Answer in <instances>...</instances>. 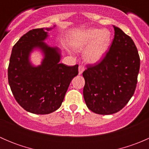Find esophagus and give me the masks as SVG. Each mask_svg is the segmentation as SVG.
<instances>
[{"label":"esophagus","mask_w":149,"mask_h":149,"mask_svg":"<svg viewBox=\"0 0 149 149\" xmlns=\"http://www.w3.org/2000/svg\"><path fill=\"white\" fill-rule=\"evenodd\" d=\"M84 70H85V68H84V66H83V65L79 66V74H81V73L84 71Z\"/></svg>","instance_id":"34e87169"}]
</instances>
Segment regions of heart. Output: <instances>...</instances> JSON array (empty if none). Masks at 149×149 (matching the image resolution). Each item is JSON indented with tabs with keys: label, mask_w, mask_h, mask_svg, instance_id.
I'll use <instances>...</instances> for the list:
<instances>
[{
	"label": "heart",
	"mask_w": 149,
	"mask_h": 149,
	"mask_svg": "<svg viewBox=\"0 0 149 149\" xmlns=\"http://www.w3.org/2000/svg\"><path fill=\"white\" fill-rule=\"evenodd\" d=\"M110 42L111 34L108 30L90 29L81 33L73 45L77 50L88 46L84 52V59L90 63H95L105 56Z\"/></svg>",
	"instance_id": "heart-1"
}]
</instances>
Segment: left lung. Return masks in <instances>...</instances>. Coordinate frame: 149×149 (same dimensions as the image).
<instances>
[{
  "mask_svg": "<svg viewBox=\"0 0 149 149\" xmlns=\"http://www.w3.org/2000/svg\"><path fill=\"white\" fill-rule=\"evenodd\" d=\"M113 26L115 37L109 51L100 63L87 65L83 72L86 104L100 115L116 113L127 104L136 90L140 69L134 42Z\"/></svg>",
  "mask_w": 149,
  "mask_h": 149,
  "instance_id": "obj_1",
  "label": "left lung"
}]
</instances>
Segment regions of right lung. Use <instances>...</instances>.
I'll return each instance as SVG.
<instances>
[{"mask_svg": "<svg viewBox=\"0 0 149 149\" xmlns=\"http://www.w3.org/2000/svg\"><path fill=\"white\" fill-rule=\"evenodd\" d=\"M52 28L34 29L24 34L12 49L8 68V84L15 100L27 112L46 115L62 104L79 65L60 63L61 51L48 46L45 40ZM38 48L44 54L41 65L34 66L30 53Z\"/></svg>", "mask_w": 149, "mask_h": 149, "instance_id": "1", "label": "right lung"}]
</instances>
